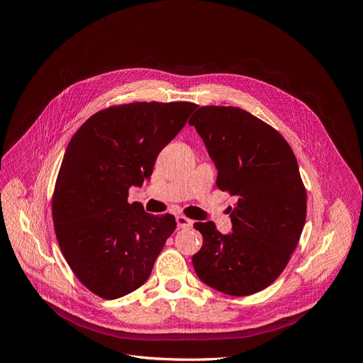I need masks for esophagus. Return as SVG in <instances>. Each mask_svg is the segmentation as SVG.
I'll return each instance as SVG.
<instances>
[{
	"mask_svg": "<svg viewBox=\"0 0 363 363\" xmlns=\"http://www.w3.org/2000/svg\"><path fill=\"white\" fill-rule=\"evenodd\" d=\"M177 225H178V228H191L193 226V220L182 216V215H179V216H177Z\"/></svg>",
	"mask_w": 363,
	"mask_h": 363,
	"instance_id": "1",
	"label": "esophagus"
}]
</instances>
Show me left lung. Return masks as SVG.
<instances>
[{"label": "left lung", "instance_id": "obj_1", "mask_svg": "<svg viewBox=\"0 0 363 363\" xmlns=\"http://www.w3.org/2000/svg\"><path fill=\"white\" fill-rule=\"evenodd\" d=\"M218 169L216 185L237 196L233 233L197 222L203 245L193 256L197 277L220 293L250 296L287 266L306 222V188L281 133L238 107L203 106L188 122Z\"/></svg>", "mask_w": 363, "mask_h": 363}]
</instances>
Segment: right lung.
I'll list each match as a JSON object with an SVG mask.
<instances>
[{
	"mask_svg": "<svg viewBox=\"0 0 363 363\" xmlns=\"http://www.w3.org/2000/svg\"><path fill=\"white\" fill-rule=\"evenodd\" d=\"M197 104L129 103L97 111L72 137L55 181L52 220L70 269L103 298L123 297L148 279L175 218L128 203L152 174L159 152Z\"/></svg>",
	"mask_w": 363,
	"mask_h": 363,
	"instance_id": "1",
	"label": "right lung"
}]
</instances>
